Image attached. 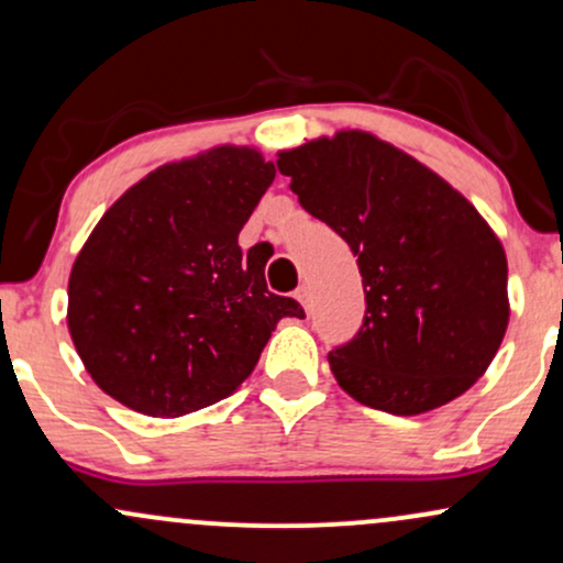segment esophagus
Here are the masks:
<instances>
[{"label": "esophagus", "instance_id": "esophagus-1", "mask_svg": "<svg viewBox=\"0 0 563 563\" xmlns=\"http://www.w3.org/2000/svg\"><path fill=\"white\" fill-rule=\"evenodd\" d=\"M296 299L301 301L303 309H309V288L307 286H299V290H296Z\"/></svg>", "mask_w": 563, "mask_h": 563}]
</instances>
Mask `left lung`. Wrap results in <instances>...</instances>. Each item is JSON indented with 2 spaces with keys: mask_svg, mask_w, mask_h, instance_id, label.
<instances>
[{
  "mask_svg": "<svg viewBox=\"0 0 563 563\" xmlns=\"http://www.w3.org/2000/svg\"><path fill=\"white\" fill-rule=\"evenodd\" d=\"M312 217L357 256L365 320L328 363L349 397L391 416L452 402L506 335L508 262L474 203L429 166L363 129L277 153Z\"/></svg>",
  "mask_w": 563,
  "mask_h": 563,
  "instance_id": "1",
  "label": "left lung"
}]
</instances>
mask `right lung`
I'll list each match as a JSON object with an SVG mask.
<instances>
[{"mask_svg":"<svg viewBox=\"0 0 563 563\" xmlns=\"http://www.w3.org/2000/svg\"><path fill=\"white\" fill-rule=\"evenodd\" d=\"M275 179L251 145L158 166L102 214L68 277V331L108 397L179 418L230 397L299 301L275 296L238 232Z\"/></svg>","mask_w":563,"mask_h":563,"instance_id":"add662e5","label":"right lung"}]
</instances>
